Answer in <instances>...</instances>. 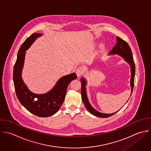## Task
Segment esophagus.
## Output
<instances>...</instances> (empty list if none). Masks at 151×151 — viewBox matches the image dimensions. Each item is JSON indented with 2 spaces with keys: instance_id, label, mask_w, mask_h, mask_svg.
Wrapping results in <instances>:
<instances>
[{
  "instance_id": "34e87169",
  "label": "esophagus",
  "mask_w": 151,
  "mask_h": 151,
  "mask_svg": "<svg viewBox=\"0 0 151 151\" xmlns=\"http://www.w3.org/2000/svg\"><path fill=\"white\" fill-rule=\"evenodd\" d=\"M83 69L82 68H81V67H79V68H78V69H76V75H77V76L78 77V78H79V77H81V76H82V73H83Z\"/></svg>"
}]
</instances>
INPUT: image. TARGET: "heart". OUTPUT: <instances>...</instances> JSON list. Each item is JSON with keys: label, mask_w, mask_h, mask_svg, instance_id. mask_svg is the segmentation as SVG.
I'll use <instances>...</instances> for the list:
<instances>
[{"label": "heart", "mask_w": 151, "mask_h": 151, "mask_svg": "<svg viewBox=\"0 0 151 151\" xmlns=\"http://www.w3.org/2000/svg\"><path fill=\"white\" fill-rule=\"evenodd\" d=\"M101 48H102V49H104V47L103 46V47H101Z\"/></svg>", "instance_id": "obj_1"}]
</instances>
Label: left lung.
Here are the masks:
<instances>
[{"mask_svg":"<svg viewBox=\"0 0 151 151\" xmlns=\"http://www.w3.org/2000/svg\"><path fill=\"white\" fill-rule=\"evenodd\" d=\"M116 43L115 46L113 47L112 50L109 53V55H117L124 58V60L127 62L131 68V81H130V85L131 88V96L132 93L134 86V78L135 75V65L134 61L133 55L132 53L131 49L127 42L122 40L119 37L117 36L116 37ZM81 95L83 102L86 108V109L92 115L99 117V118H108L113 115L115 114L119 111L112 113V114H104L96 110L90 104L86 92V86H87V80L85 78H81ZM128 102V101H127ZM126 102V103H127ZM120 110V109H119Z\"/></svg>","mask_w":151,"mask_h":151,"instance_id":"8db88e82","label":"left lung"}]
</instances>
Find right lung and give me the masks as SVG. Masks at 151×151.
<instances>
[{
  "instance_id": "obj_1",
  "label": "right lung",
  "mask_w": 151,
  "mask_h": 151,
  "mask_svg": "<svg viewBox=\"0 0 151 151\" xmlns=\"http://www.w3.org/2000/svg\"><path fill=\"white\" fill-rule=\"evenodd\" d=\"M43 33H35L21 45L14 65L13 80L16 96L20 104L30 112L39 117H49L55 114L63 103L69 83L77 78L75 73L61 77L49 91L43 94L31 92L24 83L22 76L26 51Z\"/></svg>"
}]
</instances>
